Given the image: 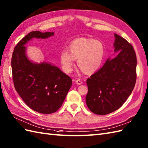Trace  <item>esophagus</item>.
I'll return each instance as SVG.
<instances>
[{"mask_svg": "<svg viewBox=\"0 0 148 148\" xmlns=\"http://www.w3.org/2000/svg\"><path fill=\"white\" fill-rule=\"evenodd\" d=\"M75 82H76V84H77L79 85L82 84V81L81 80H79V79H77V80L75 81Z\"/></svg>", "mask_w": 148, "mask_h": 148, "instance_id": "34e87169", "label": "esophagus"}]
</instances>
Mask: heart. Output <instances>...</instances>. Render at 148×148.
Segmentation results:
<instances>
[{
	"mask_svg": "<svg viewBox=\"0 0 148 148\" xmlns=\"http://www.w3.org/2000/svg\"><path fill=\"white\" fill-rule=\"evenodd\" d=\"M105 50L103 45L95 39L81 37L72 41L69 50L64 49L60 54V62L65 73L73 70L75 59L82 71L86 74L95 73L103 60Z\"/></svg>",
	"mask_w": 148,
	"mask_h": 148,
	"instance_id": "1",
	"label": "heart"
}]
</instances>
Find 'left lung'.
Masks as SVG:
<instances>
[{
	"mask_svg": "<svg viewBox=\"0 0 148 148\" xmlns=\"http://www.w3.org/2000/svg\"><path fill=\"white\" fill-rule=\"evenodd\" d=\"M115 51L100 69L88 78L86 102L97 115H106L119 109L131 94L136 82L137 58L132 45L115 34Z\"/></svg>",
	"mask_w": 148,
	"mask_h": 148,
	"instance_id": "8db88e82",
	"label": "left lung"
}]
</instances>
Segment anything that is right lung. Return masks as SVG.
I'll use <instances>...</instances> for the list:
<instances>
[{
    "label": "right lung",
    "mask_w": 148,
    "mask_h": 148,
    "mask_svg": "<svg viewBox=\"0 0 148 148\" xmlns=\"http://www.w3.org/2000/svg\"><path fill=\"white\" fill-rule=\"evenodd\" d=\"M53 33L32 32L14 49L11 67L16 91L29 107L40 113L57 112L72 86V79L60 69L46 62L34 64L27 59L25 45L33 38H47Z\"/></svg>",
    "instance_id": "right-lung-1"
}]
</instances>
